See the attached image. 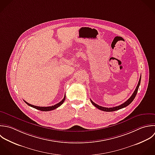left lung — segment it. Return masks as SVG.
<instances>
[{"label": "left lung", "instance_id": "8db88e82", "mask_svg": "<svg viewBox=\"0 0 155 155\" xmlns=\"http://www.w3.org/2000/svg\"><path fill=\"white\" fill-rule=\"evenodd\" d=\"M141 76L140 77V80H139V82L138 83V85L134 91V92L133 93L132 95L126 101L124 102V103H123L122 104L118 106H116V107H102V106H100L97 104H95V103H94L91 100V101L92 103V104L95 106L97 109L101 110H103V111H104V112H113V111H115V110H118L119 109H123L124 107H126V106H127L128 105H129L134 100V98H135L137 94V92H138V88H139V86L140 85V83H141Z\"/></svg>", "mask_w": 155, "mask_h": 155}]
</instances>
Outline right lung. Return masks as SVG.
<instances>
[{"mask_svg":"<svg viewBox=\"0 0 155 155\" xmlns=\"http://www.w3.org/2000/svg\"><path fill=\"white\" fill-rule=\"evenodd\" d=\"M65 98H66V96H65V95H64V97L63 99L60 102H59L58 103H57V104H55V105H54V106H49V107H40V106H34V105H32V104H29L28 103H27V102L25 101V100H24V101H25L28 106H31V107H33V108H35V109H37V110H41V111H46H46H50V110H54V109H57V107H58L59 106H60L64 103V100H65Z\"/></svg>","mask_w":155,"mask_h":155,"instance_id":"add662e5","label":"right lung"}]
</instances>
